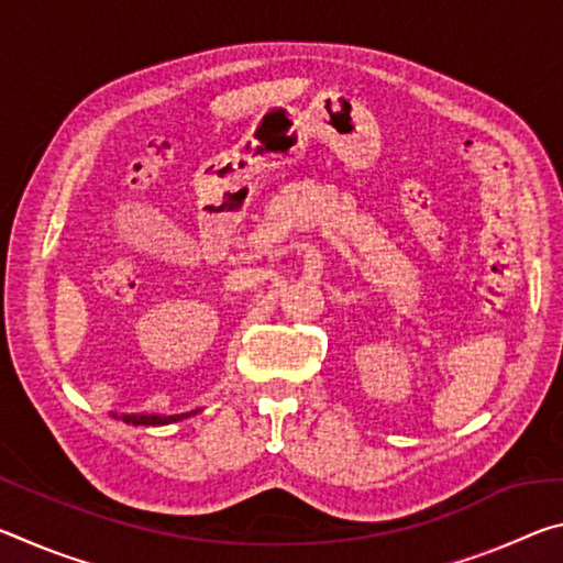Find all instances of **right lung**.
Masks as SVG:
<instances>
[{
    "label": "right lung",
    "mask_w": 563,
    "mask_h": 563,
    "mask_svg": "<svg viewBox=\"0 0 563 563\" xmlns=\"http://www.w3.org/2000/svg\"><path fill=\"white\" fill-rule=\"evenodd\" d=\"M198 409H194V412H184V415H113V419H121V422L126 424H141V427H161V424H174V422H180V419H186L190 415H196Z\"/></svg>",
    "instance_id": "right-lung-1"
}]
</instances>
